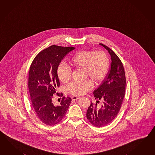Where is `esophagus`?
<instances>
[{
    "instance_id": "34e87169",
    "label": "esophagus",
    "mask_w": 155,
    "mask_h": 155,
    "mask_svg": "<svg viewBox=\"0 0 155 155\" xmlns=\"http://www.w3.org/2000/svg\"><path fill=\"white\" fill-rule=\"evenodd\" d=\"M71 98H72V100H77L79 99L80 97H79L72 96L71 97Z\"/></svg>"
}]
</instances>
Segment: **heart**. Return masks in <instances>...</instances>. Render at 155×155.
<instances>
[{
  "mask_svg": "<svg viewBox=\"0 0 155 155\" xmlns=\"http://www.w3.org/2000/svg\"><path fill=\"white\" fill-rule=\"evenodd\" d=\"M69 64L73 67L84 71V78L88 77L96 84L100 83L107 74L109 68V60L104 52L80 51L77 52L69 60ZM57 75L62 82L67 83L71 79V71L64 64L59 65ZM93 87L92 82L85 80L81 82H73L69 84L67 90L75 96L87 93Z\"/></svg>",
  "mask_w": 155,
  "mask_h": 155,
  "instance_id": "b5f03b06",
  "label": "heart"
}]
</instances>
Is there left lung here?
Instances as JSON below:
<instances>
[{
    "label": "left lung",
    "instance_id": "left-lung-1",
    "mask_svg": "<svg viewBox=\"0 0 155 155\" xmlns=\"http://www.w3.org/2000/svg\"><path fill=\"white\" fill-rule=\"evenodd\" d=\"M110 54L111 64L108 72L100 86L94 91L96 104L91 103L86 116L97 127L106 126L114 120L120 110L126 89V76L124 66L115 53L106 45L100 43ZM98 100L103 101L101 107L97 106Z\"/></svg>",
    "mask_w": 155,
    "mask_h": 155
}]
</instances>
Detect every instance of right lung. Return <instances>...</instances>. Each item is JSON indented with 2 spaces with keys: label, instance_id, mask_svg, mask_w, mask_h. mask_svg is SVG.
Listing matches in <instances>:
<instances>
[{
  "label": "right lung",
  "instance_id": "obj_1",
  "mask_svg": "<svg viewBox=\"0 0 155 155\" xmlns=\"http://www.w3.org/2000/svg\"><path fill=\"white\" fill-rule=\"evenodd\" d=\"M74 49L51 45L39 53L31 63L28 78L31 103L37 117L47 125H54L62 120L71 103L69 97H63L59 105L52 101L60 85L58 67L65 55Z\"/></svg>",
  "mask_w": 155,
  "mask_h": 155
}]
</instances>
